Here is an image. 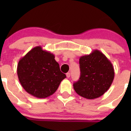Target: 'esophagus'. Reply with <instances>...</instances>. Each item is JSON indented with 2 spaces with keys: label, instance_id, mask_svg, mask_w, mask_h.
Segmentation results:
<instances>
[{
  "label": "esophagus",
  "instance_id": "obj_1",
  "mask_svg": "<svg viewBox=\"0 0 131 131\" xmlns=\"http://www.w3.org/2000/svg\"><path fill=\"white\" fill-rule=\"evenodd\" d=\"M66 76H67V78H69L70 77V73L69 72L67 73V74H66Z\"/></svg>",
  "mask_w": 131,
  "mask_h": 131
}]
</instances>
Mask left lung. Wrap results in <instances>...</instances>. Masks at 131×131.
<instances>
[{
	"instance_id": "1",
	"label": "left lung",
	"mask_w": 131,
	"mask_h": 131,
	"mask_svg": "<svg viewBox=\"0 0 131 131\" xmlns=\"http://www.w3.org/2000/svg\"><path fill=\"white\" fill-rule=\"evenodd\" d=\"M80 77L73 84L74 91L82 97L89 100L103 95L113 81V64L99 50L80 57Z\"/></svg>"
}]
</instances>
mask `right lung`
I'll return each instance as SVG.
<instances>
[{
  "label": "right lung",
  "instance_id": "obj_1",
  "mask_svg": "<svg viewBox=\"0 0 131 131\" xmlns=\"http://www.w3.org/2000/svg\"><path fill=\"white\" fill-rule=\"evenodd\" d=\"M17 74L24 90L38 98L52 95L66 78L54 55L40 46L33 48L19 60Z\"/></svg>",
  "mask_w": 131,
  "mask_h": 131
}]
</instances>
